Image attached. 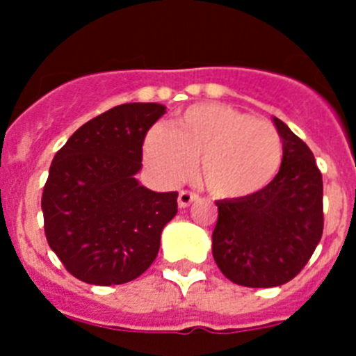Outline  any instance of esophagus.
Wrapping results in <instances>:
<instances>
[{
	"instance_id": "obj_1",
	"label": "esophagus",
	"mask_w": 356,
	"mask_h": 356,
	"mask_svg": "<svg viewBox=\"0 0 356 356\" xmlns=\"http://www.w3.org/2000/svg\"><path fill=\"white\" fill-rule=\"evenodd\" d=\"M196 200L197 194L188 193V191H180V194H178V207H180V209H187V207Z\"/></svg>"
}]
</instances>
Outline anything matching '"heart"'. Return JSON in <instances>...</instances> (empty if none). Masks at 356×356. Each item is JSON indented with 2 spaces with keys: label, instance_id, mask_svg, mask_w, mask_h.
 <instances>
[{
  "label": "heart",
  "instance_id": "1",
  "mask_svg": "<svg viewBox=\"0 0 356 356\" xmlns=\"http://www.w3.org/2000/svg\"><path fill=\"white\" fill-rule=\"evenodd\" d=\"M144 159L160 178L184 180L200 160V178L217 197H244L275 180L284 140L269 121L221 103L193 105L171 128H151Z\"/></svg>",
  "mask_w": 356,
  "mask_h": 356
}]
</instances>
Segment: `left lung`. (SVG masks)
<instances>
[{
    "instance_id": "8db88e82",
    "label": "left lung",
    "mask_w": 356,
    "mask_h": 356,
    "mask_svg": "<svg viewBox=\"0 0 356 356\" xmlns=\"http://www.w3.org/2000/svg\"><path fill=\"white\" fill-rule=\"evenodd\" d=\"M284 140V162L259 193L219 200L212 254L237 285L278 287L307 266L323 235V176L310 147L273 118Z\"/></svg>"
}]
</instances>
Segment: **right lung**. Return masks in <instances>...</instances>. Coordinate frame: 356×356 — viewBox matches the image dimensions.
Returning <instances> with one entry per match:
<instances>
[{"mask_svg": "<svg viewBox=\"0 0 356 356\" xmlns=\"http://www.w3.org/2000/svg\"><path fill=\"white\" fill-rule=\"evenodd\" d=\"M165 106L124 103L90 119L56 151L42 193L48 244L74 278L121 285L156 259L178 193H153L135 175Z\"/></svg>", "mask_w": 356, "mask_h": 356, "instance_id": "right-lung-1", "label": "right lung"}]
</instances>
